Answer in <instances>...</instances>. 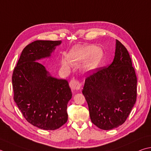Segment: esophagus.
Instances as JSON below:
<instances>
[{"instance_id": "1", "label": "esophagus", "mask_w": 151, "mask_h": 151, "mask_svg": "<svg viewBox=\"0 0 151 151\" xmlns=\"http://www.w3.org/2000/svg\"><path fill=\"white\" fill-rule=\"evenodd\" d=\"M70 88L73 90H78L81 88V83L77 79H72L69 82Z\"/></svg>"}]
</instances>
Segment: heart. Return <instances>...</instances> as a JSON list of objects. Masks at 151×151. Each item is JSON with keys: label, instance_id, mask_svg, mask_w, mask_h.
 Listing matches in <instances>:
<instances>
[{"label": "heart", "instance_id": "1", "mask_svg": "<svg viewBox=\"0 0 151 151\" xmlns=\"http://www.w3.org/2000/svg\"><path fill=\"white\" fill-rule=\"evenodd\" d=\"M102 57V52L100 49L94 45H84L75 47L69 55V59L73 65L79 66L86 60L85 68L88 70L95 69L99 65ZM62 65L65 68H69L70 63L67 59L62 61Z\"/></svg>", "mask_w": 151, "mask_h": 151}]
</instances>
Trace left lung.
I'll return each mask as SVG.
<instances>
[{"instance_id":"8db88e82","label":"left lung","mask_w":151,"mask_h":151,"mask_svg":"<svg viewBox=\"0 0 151 151\" xmlns=\"http://www.w3.org/2000/svg\"><path fill=\"white\" fill-rule=\"evenodd\" d=\"M137 83L129 54L116 40L111 64L108 67L94 69L85 80L83 94L88 106L92 122L104 130L122 125L135 104Z\"/></svg>"}]
</instances>
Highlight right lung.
<instances>
[{
  "label": "right lung",
  "mask_w": 151,
  "mask_h": 151,
  "mask_svg": "<svg viewBox=\"0 0 151 151\" xmlns=\"http://www.w3.org/2000/svg\"><path fill=\"white\" fill-rule=\"evenodd\" d=\"M61 41L37 40L23 49L12 73L14 100L27 121L45 130L67 122V104L72 97L68 81L49 75L37 62L51 55Z\"/></svg>",
  "instance_id": "add662e5"
}]
</instances>
